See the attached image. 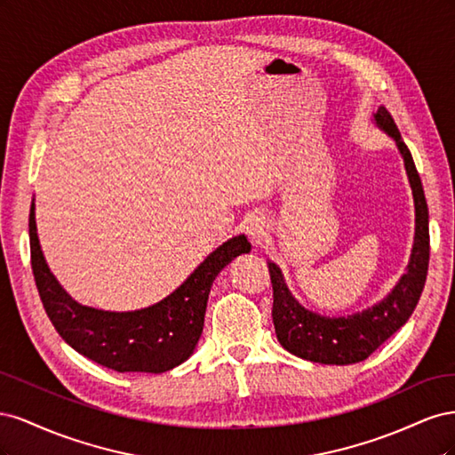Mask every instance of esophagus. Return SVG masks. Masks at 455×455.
I'll return each mask as SVG.
<instances>
[{
    "instance_id": "obj_1",
    "label": "esophagus",
    "mask_w": 455,
    "mask_h": 455,
    "mask_svg": "<svg viewBox=\"0 0 455 455\" xmlns=\"http://www.w3.org/2000/svg\"><path fill=\"white\" fill-rule=\"evenodd\" d=\"M244 229H246V235L251 237V241L258 244L261 239H264L266 231H267L266 216L264 214H252L249 220H246Z\"/></svg>"
}]
</instances>
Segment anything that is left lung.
Masks as SVG:
<instances>
[{
	"label": "left lung",
	"instance_id": "1",
	"mask_svg": "<svg viewBox=\"0 0 455 455\" xmlns=\"http://www.w3.org/2000/svg\"><path fill=\"white\" fill-rule=\"evenodd\" d=\"M374 119L379 129L393 136L404 157L416 203L414 249H411L408 271L387 298L363 313L338 316V319L299 306L286 288L281 269L269 261L267 267L273 286L271 316L277 339L286 351L311 363L353 364L368 359L385 339H389L398 328L406 324L425 286L427 267H429V211H427L421 178L387 108L379 106Z\"/></svg>",
	"mask_w": 455,
	"mask_h": 455
}]
</instances>
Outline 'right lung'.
Listing matches in <instances>:
<instances>
[{
  "instance_id": "1",
  "label": "right lung",
  "mask_w": 455,
  "mask_h": 455,
  "mask_svg": "<svg viewBox=\"0 0 455 455\" xmlns=\"http://www.w3.org/2000/svg\"><path fill=\"white\" fill-rule=\"evenodd\" d=\"M28 228L34 279L52 326L77 353L116 371L161 374L182 364L201 338L206 299L216 275L233 258L251 252L244 235L233 237L206 256L184 284L159 304L140 311L112 313L79 306L52 277L39 249L34 203Z\"/></svg>"
}]
</instances>
